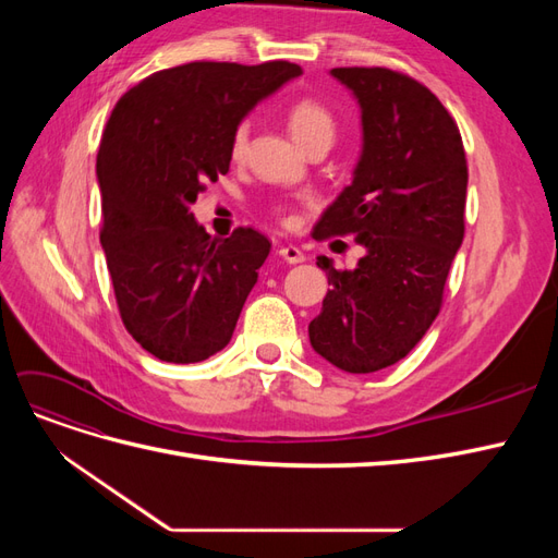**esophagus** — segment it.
Wrapping results in <instances>:
<instances>
[{
  "label": "esophagus",
  "mask_w": 558,
  "mask_h": 558,
  "mask_svg": "<svg viewBox=\"0 0 558 558\" xmlns=\"http://www.w3.org/2000/svg\"><path fill=\"white\" fill-rule=\"evenodd\" d=\"M279 256H281L286 263H291V265L305 263V253H302V251H300L298 246H293V244L281 246V248H279Z\"/></svg>",
  "instance_id": "1"
}]
</instances>
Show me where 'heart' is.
Masks as SVG:
<instances>
[{
    "label": "heart",
    "instance_id": "heart-1",
    "mask_svg": "<svg viewBox=\"0 0 558 558\" xmlns=\"http://www.w3.org/2000/svg\"><path fill=\"white\" fill-rule=\"evenodd\" d=\"M286 123H289V130L295 137V142H300L302 146H310L316 140L332 142L335 130H337L335 113L324 102H318V99H312V97L295 99V102L286 109ZM248 132H251L248 121H240L238 128H234L232 142H230V154L234 160H240L244 156ZM275 211L283 223L295 221V214L289 207H277Z\"/></svg>",
    "mask_w": 558,
    "mask_h": 558
}]
</instances>
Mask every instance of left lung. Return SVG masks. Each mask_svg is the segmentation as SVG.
I'll list each match as a JSON object with an SVG mask.
<instances>
[{
    "instance_id": "left-lung-1",
    "label": "left lung",
    "mask_w": 558,
    "mask_h": 558,
    "mask_svg": "<svg viewBox=\"0 0 558 558\" xmlns=\"http://www.w3.org/2000/svg\"><path fill=\"white\" fill-rule=\"evenodd\" d=\"M330 74L359 99L363 150L312 234H353L365 256L356 269L318 256L330 291L310 342L335 367L367 375L408 356L440 314L465 232L468 162L459 125L424 83L386 66Z\"/></svg>"
}]
</instances>
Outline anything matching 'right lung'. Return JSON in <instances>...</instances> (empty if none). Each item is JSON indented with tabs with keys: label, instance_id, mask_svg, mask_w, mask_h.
I'll use <instances>...</instances> for the list:
<instances>
[{
	"label": "right lung",
	"instance_id": "add662e5",
	"mask_svg": "<svg viewBox=\"0 0 558 558\" xmlns=\"http://www.w3.org/2000/svg\"><path fill=\"white\" fill-rule=\"evenodd\" d=\"M293 62H189L118 99L97 154L102 242L128 332L167 363L221 351L258 281L269 240L253 228L207 234L191 205L230 170L232 132L300 76Z\"/></svg>",
	"mask_w": 558,
	"mask_h": 558
}]
</instances>
